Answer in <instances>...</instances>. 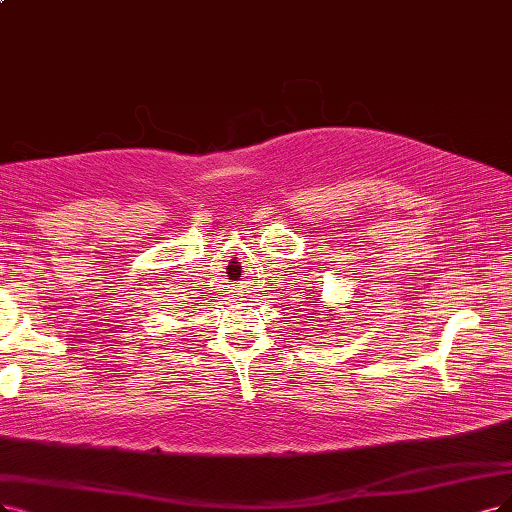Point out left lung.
<instances>
[{"label":"left lung","mask_w":512,"mask_h":512,"mask_svg":"<svg viewBox=\"0 0 512 512\" xmlns=\"http://www.w3.org/2000/svg\"><path fill=\"white\" fill-rule=\"evenodd\" d=\"M314 304H318V306H320V299H316V301H314ZM320 308H323V306H320ZM327 318H329V320H335V316H333V314H329Z\"/></svg>","instance_id":"left-lung-1"}]
</instances>
